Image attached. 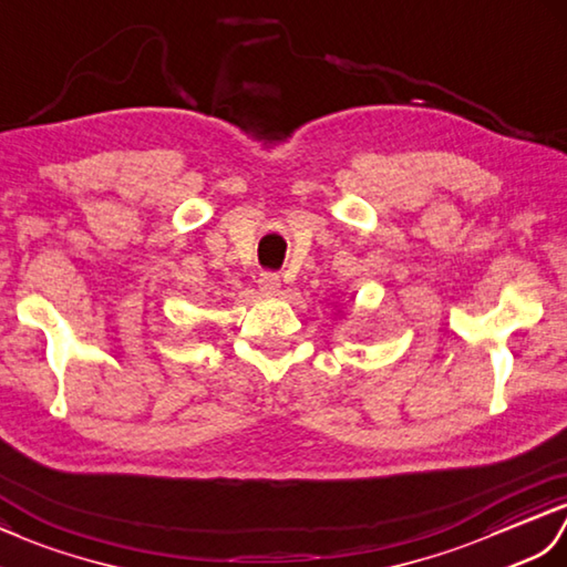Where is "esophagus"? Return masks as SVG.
Masks as SVG:
<instances>
[{
  "mask_svg": "<svg viewBox=\"0 0 567 567\" xmlns=\"http://www.w3.org/2000/svg\"><path fill=\"white\" fill-rule=\"evenodd\" d=\"M281 288V276L279 274H271V271H264L259 276V291L267 293V296H276Z\"/></svg>",
  "mask_w": 567,
  "mask_h": 567,
  "instance_id": "34e87169",
  "label": "esophagus"
}]
</instances>
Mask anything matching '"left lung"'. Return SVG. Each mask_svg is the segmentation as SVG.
<instances>
[{"label": "left lung", "instance_id": "obj_1", "mask_svg": "<svg viewBox=\"0 0 567 567\" xmlns=\"http://www.w3.org/2000/svg\"><path fill=\"white\" fill-rule=\"evenodd\" d=\"M337 312H339V310H337Z\"/></svg>", "mask_w": 567, "mask_h": 567}]
</instances>
